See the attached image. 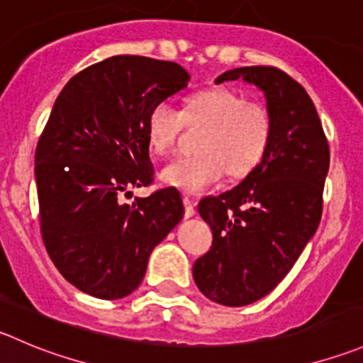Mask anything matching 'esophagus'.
<instances>
[{
    "label": "esophagus",
    "instance_id": "34e87169",
    "mask_svg": "<svg viewBox=\"0 0 363 363\" xmlns=\"http://www.w3.org/2000/svg\"><path fill=\"white\" fill-rule=\"evenodd\" d=\"M182 202H184V216L186 218H191V216H195V202H193L191 199H189V196H184V199H182Z\"/></svg>",
    "mask_w": 363,
    "mask_h": 363
}]
</instances>
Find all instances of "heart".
Here are the masks:
<instances>
[{
	"mask_svg": "<svg viewBox=\"0 0 363 363\" xmlns=\"http://www.w3.org/2000/svg\"><path fill=\"white\" fill-rule=\"evenodd\" d=\"M189 128H203L199 154L181 156L163 168L161 179L186 193H202L225 174L245 177L255 170L269 150L273 117L267 106L246 101L230 88H211L186 101L184 110L160 103L147 117V140L157 156H168Z\"/></svg>",
	"mask_w": 363,
	"mask_h": 363,
	"instance_id": "1",
	"label": "heart"
}]
</instances>
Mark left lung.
I'll return each mask as SVG.
<instances>
[{"mask_svg": "<svg viewBox=\"0 0 363 363\" xmlns=\"http://www.w3.org/2000/svg\"><path fill=\"white\" fill-rule=\"evenodd\" d=\"M234 79L264 92L273 138L262 163L235 188L199 203L213 245L196 259L193 279L209 300L242 307L286 279L318 230L330 147L314 103L289 74L271 65L239 67L216 83Z\"/></svg>", "mask_w": 363, "mask_h": 363, "instance_id": "1", "label": "left lung"}]
</instances>
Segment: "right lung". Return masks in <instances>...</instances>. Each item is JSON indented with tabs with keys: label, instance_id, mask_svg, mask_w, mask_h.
I'll list each match as a JSON object with an SVG mask.
<instances>
[{
	"label": "right lung",
	"instance_id": "obj_1",
	"mask_svg": "<svg viewBox=\"0 0 363 363\" xmlns=\"http://www.w3.org/2000/svg\"><path fill=\"white\" fill-rule=\"evenodd\" d=\"M188 81L175 62L118 55L70 77L52 106L35 150L40 232L63 279L90 296L131 294L182 220L175 188L122 196L152 184L147 117Z\"/></svg>",
	"mask_w": 363,
	"mask_h": 363
}]
</instances>
